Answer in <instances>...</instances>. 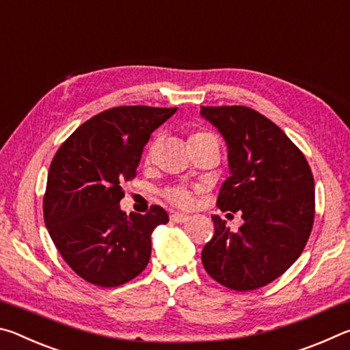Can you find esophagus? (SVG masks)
<instances>
[{"mask_svg": "<svg viewBox=\"0 0 350 350\" xmlns=\"http://www.w3.org/2000/svg\"><path fill=\"white\" fill-rule=\"evenodd\" d=\"M170 219H171V221H173V222H176V224H183V222L188 221L189 216L182 215V213H173V215L170 216Z\"/></svg>", "mask_w": 350, "mask_h": 350, "instance_id": "obj_1", "label": "esophagus"}]
</instances>
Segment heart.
Here are the masks:
<instances>
[{
    "label": "heart",
    "instance_id": "b5f03b06",
    "mask_svg": "<svg viewBox=\"0 0 350 350\" xmlns=\"http://www.w3.org/2000/svg\"><path fill=\"white\" fill-rule=\"evenodd\" d=\"M206 135H211V134H208V133H196V134H193L191 137H189V140L206 137ZM152 152H154V145H151L150 150H148L146 162H150L152 159ZM165 198H167L171 204H174L177 206H182V208H188V206L193 204L191 193H189L188 189H185V188H170L168 191L165 193Z\"/></svg>",
    "mask_w": 350,
    "mask_h": 350
}]
</instances>
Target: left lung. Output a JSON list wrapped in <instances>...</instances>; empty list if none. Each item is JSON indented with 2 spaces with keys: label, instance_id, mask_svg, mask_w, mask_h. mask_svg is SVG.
<instances>
[{
  "label": "left lung",
  "instance_id": "8db88e82",
  "mask_svg": "<svg viewBox=\"0 0 350 350\" xmlns=\"http://www.w3.org/2000/svg\"><path fill=\"white\" fill-rule=\"evenodd\" d=\"M227 144L230 177L217 206L241 211L244 224L230 232L211 216L215 234L202 264L222 286L248 292L267 286L292 265L309 239L315 217V183L304 154L280 126L247 106H200Z\"/></svg>",
  "mask_w": 350,
  "mask_h": 350
}]
</instances>
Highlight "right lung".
<instances>
[{"label":"right lung","instance_id":"obj_1","mask_svg":"<svg viewBox=\"0 0 350 350\" xmlns=\"http://www.w3.org/2000/svg\"><path fill=\"white\" fill-rule=\"evenodd\" d=\"M176 111H103L77 128L52 159L43 199L46 227L69 267L94 286L117 287L140 275L151 256V233L168 222L159 205L126 216L118 204L150 135Z\"/></svg>","mask_w":350,"mask_h":350}]
</instances>
